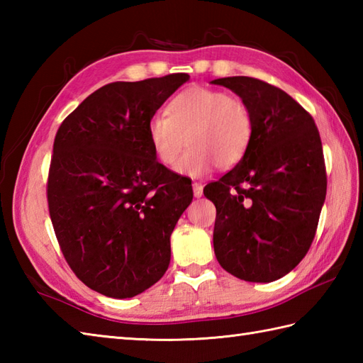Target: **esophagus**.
Segmentation results:
<instances>
[{
  "mask_svg": "<svg viewBox=\"0 0 363 363\" xmlns=\"http://www.w3.org/2000/svg\"><path fill=\"white\" fill-rule=\"evenodd\" d=\"M191 187H194L195 198L203 196V184L201 182H194V184H191Z\"/></svg>",
  "mask_w": 363,
  "mask_h": 363,
  "instance_id": "esophagus-1",
  "label": "esophagus"
}]
</instances>
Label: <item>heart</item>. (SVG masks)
<instances>
[{"mask_svg": "<svg viewBox=\"0 0 363 363\" xmlns=\"http://www.w3.org/2000/svg\"><path fill=\"white\" fill-rule=\"evenodd\" d=\"M252 138V115L245 101L226 91L190 87L177 94L167 113L152 115L148 140L159 162L173 165L180 150L191 146L176 162L179 174L199 177L218 168L237 165Z\"/></svg>", "mask_w": 363, "mask_h": 363, "instance_id": "b5f03b06", "label": "heart"}]
</instances>
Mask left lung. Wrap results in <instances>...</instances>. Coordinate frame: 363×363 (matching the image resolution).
<instances>
[{
    "label": "left lung",
    "mask_w": 363,
    "mask_h": 363,
    "mask_svg": "<svg viewBox=\"0 0 363 363\" xmlns=\"http://www.w3.org/2000/svg\"><path fill=\"white\" fill-rule=\"evenodd\" d=\"M250 107L252 138L243 159L204 196L217 207L213 250L238 279L273 282L309 251L326 198L318 129L284 90L248 78L213 79Z\"/></svg>",
    "instance_id": "obj_1"
}]
</instances>
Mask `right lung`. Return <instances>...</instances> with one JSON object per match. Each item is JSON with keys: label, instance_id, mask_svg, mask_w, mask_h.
Wrapping results in <instances>:
<instances>
[{"label": "right lung", "instance_id": "right-lung-1", "mask_svg": "<svg viewBox=\"0 0 363 363\" xmlns=\"http://www.w3.org/2000/svg\"><path fill=\"white\" fill-rule=\"evenodd\" d=\"M189 79L174 73L107 84L68 115L54 138V233L74 274L104 296L133 298L169 265V235L194 190L156 160L148 121Z\"/></svg>", "mask_w": 363, "mask_h": 363}]
</instances>
